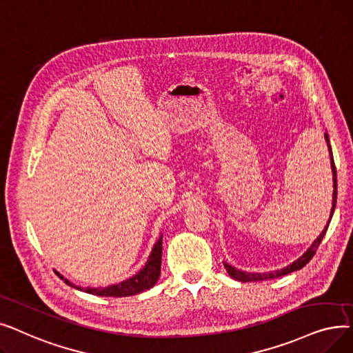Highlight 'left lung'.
<instances>
[{"label": "left lung", "instance_id": "8db88e82", "mask_svg": "<svg viewBox=\"0 0 353 353\" xmlns=\"http://www.w3.org/2000/svg\"><path fill=\"white\" fill-rule=\"evenodd\" d=\"M325 139H326V143H327V150H329V155H330V168H332V179H333V195H332V210H330V216L329 220L323 228V231L319 234V237L312 243V245L305 251L303 254H301L297 260H294L292 264L286 265L284 268H280V270H274V272H267V273H250V272H243V270H239L237 267H232L231 264L228 263H224V267L227 273L230 274V277H232L234 280H239V281H243V283H248V281H261V280H270V279H277L280 276H286L292 272H296V270H300V268H303L309 261L310 259L314 256L316 250L319 247V244L322 243L325 234H326V230L329 227V223L332 220L333 216V212H334V207H336V196H338V181H336V168H334V161H333V154H332V148H330V141H329V135L325 132Z\"/></svg>", "mask_w": 353, "mask_h": 353}]
</instances>
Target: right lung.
Returning a JSON list of instances; mask_svg holds the SVG:
<instances>
[{"instance_id":"add662e5","label":"right lung","mask_w":353,"mask_h":353,"mask_svg":"<svg viewBox=\"0 0 353 353\" xmlns=\"http://www.w3.org/2000/svg\"><path fill=\"white\" fill-rule=\"evenodd\" d=\"M162 236L161 234L158 241L155 243L152 251L148 257L146 264L141 268V270L121 283L117 284H110L108 288H80L76 286L74 283H72L69 279H65L60 273L59 277L64 280L65 284H69L70 288H74L76 290L80 292H86L89 294H96V296H103V297H126V296H133V294H139L145 290H149L150 288L155 286V283L158 281L161 276V261H162Z\"/></svg>"}]
</instances>
